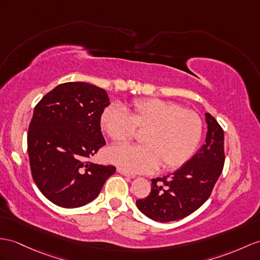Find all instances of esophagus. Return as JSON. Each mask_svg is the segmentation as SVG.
Here are the masks:
<instances>
[{"label":"esophagus","mask_w":260,"mask_h":260,"mask_svg":"<svg viewBox=\"0 0 260 260\" xmlns=\"http://www.w3.org/2000/svg\"><path fill=\"white\" fill-rule=\"evenodd\" d=\"M117 172L120 173V174L124 175V176H126V178H130V179H135V178H136L135 174H131V173H129V172H126V171H124V170H122V169H120V168L117 169Z\"/></svg>","instance_id":"esophagus-1"}]
</instances>
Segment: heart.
I'll use <instances>...</instances> for the list:
<instances>
[{"mask_svg": "<svg viewBox=\"0 0 260 260\" xmlns=\"http://www.w3.org/2000/svg\"><path fill=\"white\" fill-rule=\"evenodd\" d=\"M100 124L113 141L125 142L144 130L142 145L121 144L108 151V160L130 173L175 170L185 164L200 143L202 120L192 110L157 98L136 100L126 112L118 106L104 110Z\"/></svg>", "mask_w": 260, "mask_h": 260, "instance_id": "1", "label": "heart"}]
</instances>
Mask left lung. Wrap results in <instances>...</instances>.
I'll return each mask as SVG.
<instances>
[{
  "label": "left lung",
  "mask_w": 260,
  "mask_h": 260,
  "mask_svg": "<svg viewBox=\"0 0 260 260\" xmlns=\"http://www.w3.org/2000/svg\"><path fill=\"white\" fill-rule=\"evenodd\" d=\"M205 143L172 174L153 179L151 193L136 202L145 216L161 223L182 219L210 198L225 161L224 131L212 115L205 113Z\"/></svg>",
  "instance_id": "8db88e82"
}]
</instances>
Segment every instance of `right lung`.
I'll use <instances>...</instances> for the list:
<instances>
[{
    "instance_id": "add662e5",
    "label": "right lung",
    "mask_w": 260,
    "mask_h": 260,
    "mask_svg": "<svg viewBox=\"0 0 260 260\" xmlns=\"http://www.w3.org/2000/svg\"><path fill=\"white\" fill-rule=\"evenodd\" d=\"M109 105L105 89L82 81L58 85L36 105L27 152L34 182L52 203H90L116 172L113 166L86 162L106 144L100 118Z\"/></svg>"
}]
</instances>
